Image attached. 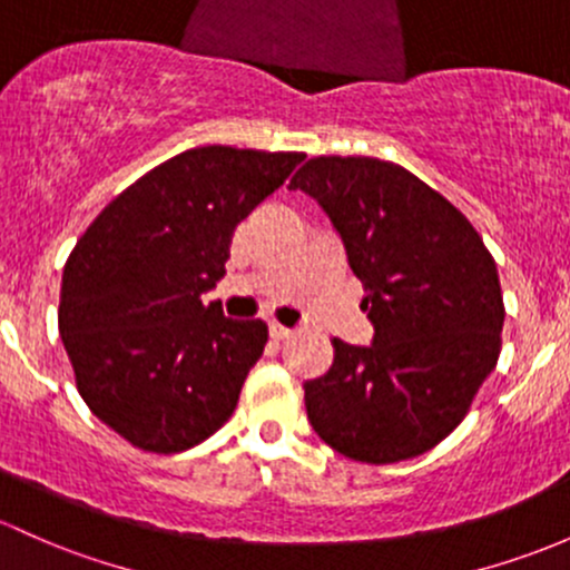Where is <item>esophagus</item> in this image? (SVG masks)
<instances>
[{
	"label": "esophagus",
	"mask_w": 570,
	"mask_h": 570,
	"mask_svg": "<svg viewBox=\"0 0 570 570\" xmlns=\"http://www.w3.org/2000/svg\"><path fill=\"white\" fill-rule=\"evenodd\" d=\"M268 334H272V340H287V336H291L293 332L287 326H279V323H272V326H268Z\"/></svg>",
	"instance_id": "obj_1"
}]
</instances>
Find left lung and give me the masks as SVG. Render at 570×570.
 <instances>
[{
	"label": "left lung",
	"mask_w": 570,
	"mask_h": 570,
	"mask_svg": "<svg viewBox=\"0 0 570 570\" xmlns=\"http://www.w3.org/2000/svg\"><path fill=\"white\" fill-rule=\"evenodd\" d=\"M317 200L364 283L372 345L334 340L304 383L312 430L342 456L391 464L456 430L500 356L498 266L464 214L375 157H315L291 179Z\"/></svg>",
	"instance_id": "8db88e82"
}]
</instances>
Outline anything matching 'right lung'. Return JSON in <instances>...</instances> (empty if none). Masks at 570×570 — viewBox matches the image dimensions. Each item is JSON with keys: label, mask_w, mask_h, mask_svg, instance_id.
Here are the masks:
<instances>
[{"label": "right lung", "mask_w": 570, "mask_h": 570, "mask_svg": "<svg viewBox=\"0 0 570 570\" xmlns=\"http://www.w3.org/2000/svg\"><path fill=\"white\" fill-rule=\"evenodd\" d=\"M304 155L198 146L97 214L62 274L59 334L91 413L155 454H179L234 413L268 340L263 321L204 304L236 225Z\"/></svg>", "instance_id": "add662e5"}]
</instances>
